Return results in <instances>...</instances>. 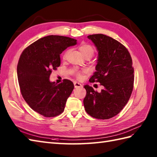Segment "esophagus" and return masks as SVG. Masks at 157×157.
Wrapping results in <instances>:
<instances>
[{
    "label": "esophagus",
    "instance_id": "1",
    "mask_svg": "<svg viewBox=\"0 0 157 157\" xmlns=\"http://www.w3.org/2000/svg\"><path fill=\"white\" fill-rule=\"evenodd\" d=\"M73 84H74V86H75V88H81V87H82V85L80 84V83H78V82H75L74 83H73Z\"/></svg>",
    "mask_w": 157,
    "mask_h": 157
}]
</instances>
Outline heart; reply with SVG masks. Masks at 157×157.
<instances>
[{"label": "heart", "mask_w": 157, "mask_h": 157, "mask_svg": "<svg viewBox=\"0 0 157 157\" xmlns=\"http://www.w3.org/2000/svg\"><path fill=\"white\" fill-rule=\"evenodd\" d=\"M79 51H80L82 54L84 56L87 55H91L92 56L94 54V48H92V46L89 45V44H82L79 47ZM67 55V52L65 53L64 56H63V58H65ZM86 72V70H78V69H73L72 73L74 74L77 78L81 79L83 76V73Z\"/></svg>", "instance_id": "b5f03b06"}]
</instances>
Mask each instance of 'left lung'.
<instances>
[{
  "instance_id": "obj_1",
  "label": "left lung",
  "mask_w": 157,
  "mask_h": 157,
  "mask_svg": "<svg viewBox=\"0 0 157 157\" xmlns=\"http://www.w3.org/2000/svg\"><path fill=\"white\" fill-rule=\"evenodd\" d=\"M97 48L96 71L89 79L104 86L101 92L85 85L84 105L86 113L99 119L117 115L128 103L134 88V67L129 51L121 43L104 34L88 36Z\"/></svg>"
}]
</instances>
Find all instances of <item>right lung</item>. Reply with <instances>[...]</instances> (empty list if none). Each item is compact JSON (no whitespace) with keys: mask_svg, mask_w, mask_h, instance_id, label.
I'll list each match as a JSON object with an SVG mask.
<instances>
[{"mask_svg":"<svg viewBox=\"0 0 157 157\" xmlns=\"http://www.w3.org/2000/svg\"><path fill=\"white\" fill-rule=\"evenodd\" d=\"M76 44V40L66 36H47L28 46L20 56L17 71L21 95L31 109L46 117L61 114L74 88L69 79L56 84L49 78L61 65L62 52Z\"/></svg>","mask_w":157,"mask_h":157,"instance_id":"1","label":"right lung"}]
</instances>
